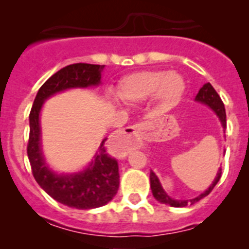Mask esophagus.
<instances>
[{
  "instance_id": "34e87169",
  "label": "esophagus",
  "mask_w": 249,
  "mask_h": 249,
  "mask_svg": "<svg viewBox=\"0 0 249 249\" xmlns=\"http://www.w3.org/2000/svg\"><path fill=\"white\" fill-rule=\"evenodd\" d=\"M149 123L144 122V123H140V124H136L134 125V126H127L124 129V132L125 134H129V135H132V134H139V132L143 131V130H148V127H149Z\"/></svg>"
}]
</instances>
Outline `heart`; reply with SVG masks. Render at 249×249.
I'll use <instances>...</instances> for the list:
<instances>
[{"instance_id": "heart-1", "label": "heart", "mask_w": 249, "mask_h": 249, "mask_svg": "<svg viewBox=\"0 0 249 249\" xmlns=\"http://www.w3.org/2000/svg\"><path fill=\"white\" fill-rule=\"evenodd\" d=\"M185 82L176 71H141L127 74L118 85L117 95L126 105H139L154 97L160 106L169 108L182 97Z\"/></svg>"}]
</instances>
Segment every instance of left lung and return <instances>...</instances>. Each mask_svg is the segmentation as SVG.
I'll use <instances>...</instances> for the list:
<instances>
[{
  "mask_svg": "<svg viewBox=\"0 0 249 249\" xmlns=\"http://www.w3.org/2000/svg\"><path fill=\"white\" fill-rule=\"evenodd\" d=\"M195 101L200 102V104L202 105H206V106L210 107V108L215 113V115L218 117V119H219L220 124H222L223 126V131L225 132V129H227V114H225L224 104H223L222 99H220L219 95H218L217 91L214 90V88H213L210 83L203 84V87L199 90L197 95L195 96ZM220 176H222V169L219 167V170H218L217 172V176H215V178L213 179L212 184H211L205 192L201 193L199 196L194 197V199H189V200H176V199H172L171 196H169L167 193L162 189L161 183H160L158 176L153 171H150V176H149L150 189H152L153 196H154L159 202L165 203V205H170L172 206V207H185V206L188 205H194L195 202L200 201V200L203 199V197L207 196V195L212 192L213 188L215 187V184L219 182Z\"/></svg>",
  "mask_w": 249,
  "mask_h": 249,
  "instance_id": "obj_1",
  "label": "left lung"
}]
</instances>
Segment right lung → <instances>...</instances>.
I'll list each match as a JSON object with an SVG mask.
<instances>
[{"label":"right lung","mask_w":249,"mask_h":249,"mask_svg":"<svg viewBox=\"0 0 249 249\" xmlns=\"http://www.w3.org/2000/svg\"><path fill=\"white\" fill-rule=\"evenodd\" d=\"M104 69L105 65L73 64L57 71L39 88L29 117L27 157L35 179L53 199L77 210L101 207L115 196L119 188L118 162L106 152L107 139H104L85 169L72 173L54 171L42 150L41 110L44 102L55 94L69 89L99 87Z\"/></svg>","instance_id":"1"}]
</instances>
